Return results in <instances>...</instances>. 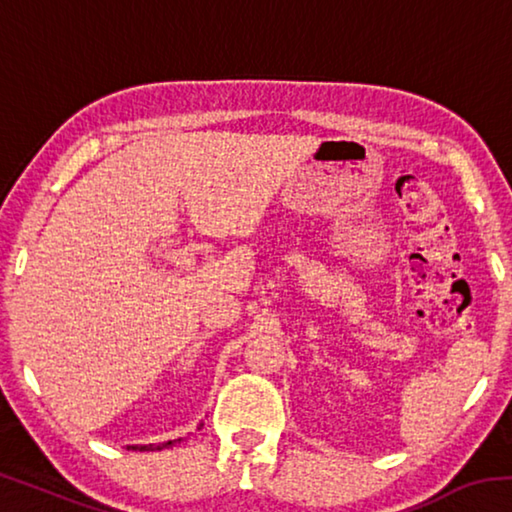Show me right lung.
<instances>
[{
    "instance_id": "right-lung-1",
    "label": "right lung",
    "mask_w": 512,
    "mask_h": 512,
    "mask_svg": "<svg viewBox=\"0 0 512 512\" xmlns=\"http://www.w3.org/2000/svg\"><path fill=\"white\" fill-rule=\"evenodd\" d=\"M180 440H183V438H178V440H169V443H164V445H144V447H128V449H140V452H158V449H162V447H173V445H176V443H180Z\"/></svg>"
}]
</instances>
